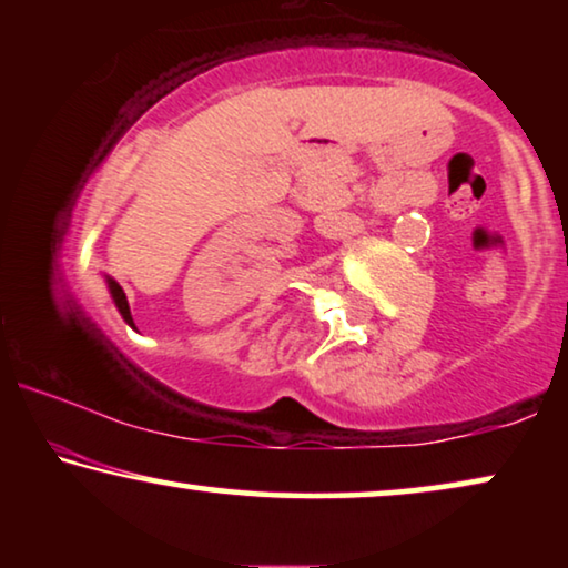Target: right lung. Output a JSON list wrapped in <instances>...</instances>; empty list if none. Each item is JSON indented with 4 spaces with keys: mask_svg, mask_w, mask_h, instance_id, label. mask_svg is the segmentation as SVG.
<instances>
[{
    "mask_svg": "<svg viewBox=\"0 0 568 568\" xmlns=\"http://www.w3.org/2000/svg\"><path fill=\"white\" fill-rule=\"evenodd\" d=\"M105 284H108V292H111V300H113L115 310H119L121 317H123V323L131 325V328H136L134 317H131V310H129V300H126V294H123V290L119 286V282H113V278H105Z\"/></svg>",
    "mask_w": 568,
    "mask_h": 568,
    "instance_id": "obj_1",
    "label": "right lung"
}]
</instances>
